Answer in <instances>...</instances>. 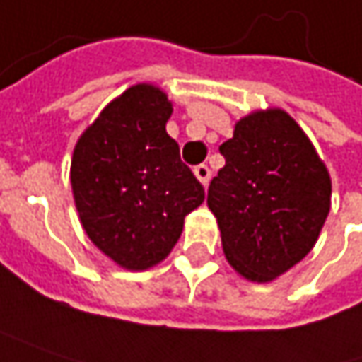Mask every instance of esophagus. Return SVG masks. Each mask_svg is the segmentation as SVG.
<instances>
[{
	"instance_id": "1",
	"label": "esophagus",
	"mask_w": 362,
	"mask_h": 362,
	"mask_svg": "<svg viewBox=\"0 0 362 362\" xmlns=\"http://www.w3.org/2000/svg\"><path fill=\"white\" fill-rule=\"evenodd\" d=\"M194 173L202 185H208V181H210V168H208V165H197L194 168Z\"/></svg>"
}]
</instances>
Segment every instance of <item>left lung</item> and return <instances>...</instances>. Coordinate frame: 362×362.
Instances as JSON below:
<instances>
[{
    "label": "left lung",
    "instance_id": "8db88e82",
    "mask_svg": "<svg viewBox=\"0 0 362 362\" xmlns=\"http://www.w3.org/2000/svg\"><path fill=\"white\" fill-rule=\"evenodd\" d=\"M220 154L226 165L208 187V208L224 255L247 280L270 282L315 245L329 212V173L282 109L237 121Z\"/></svg>",
    "mask_w": 362,
    "mask_h": 362
}]
</instances>
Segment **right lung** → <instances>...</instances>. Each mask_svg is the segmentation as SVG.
<instances>
[{
  "label": "right lung",
  "mask_w": 362,
  "mask_h": 362,
  "mask_svg": "<svg viewBox=\"0 0 362 362\" xmlns=\"http://www.w3.org/2000/svg\"><path fill=\"white\" fill-rule=\"evenodd\" d=\"M170 113L165 92L136 84L100 111L74 148L69 181L80 222L125 270L160 264L206 197L167 134Z\"/></svg>",
  "instance_id": "right-lung-1"
}]
</instances>
